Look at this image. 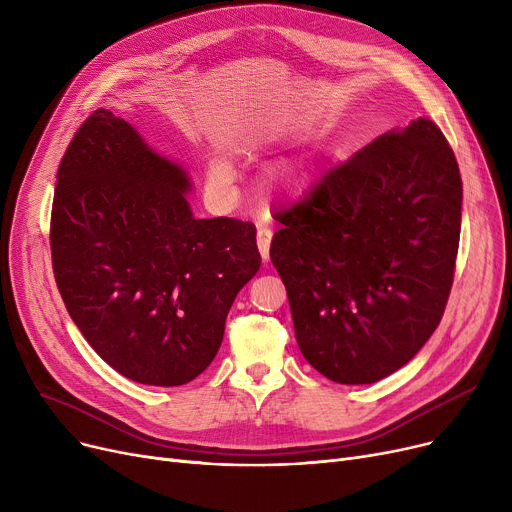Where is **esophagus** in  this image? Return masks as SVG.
Masks as SVG:
<instances>
[{
	"label": "esophagus",
	"mask_w": 512,
	"mask_h": 512,
	"mask_svg": "<svg viewBox=\"0 0 512 512\" xmlns=\"http://www.w3.org/2000/svg\"><path fill=\"white\" fill-rule=\"evenodd\" d=\"M272 236L274 232L267 228V226H261L257 230V247H259V253L263 257V261L270 259V245H272Z\"/></svg>",
	"instance_id": "34e87169"
}]
</instances>
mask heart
I'll return each instance as SVG.
<instances>
[{"instance_id": "obj_1", "label": "heart", "mask_w": 512, "mask_h": 512, "mask_svg": "<svg viewBox=\"0 0 512 512\" xmlns=\"http://www.w3.org/2000/svg\"><path fill=\"white\" fill-rule=\"evenodd\" d=\"M209 178H211L215 184H220V186L230 184L232 178H234L232 166L228 164L226 159H222V157L213 159L211 164H209ZM284 186H286V188H294V186H297V178H294V176H286V178H284Z\"/></svg>"}]
</instances>
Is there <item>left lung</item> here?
<instances>
[{"mask_svg": "<svg viewBox=\"0 0 512 512\" xmlns=\"http://www.w3.org/2000/svg\"><path fill=\"white\" fill-rule=\"evenodd\" d=\"M463 182L427 118L390 130L276 215L270 257L303 357L338 384L407 365L444 315Z\"/></svg>", "mask_w": 512, "mask_h": 512, "instance_id": "left-lung-1", "label": "left lung"}]
</instances>
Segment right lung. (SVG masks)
Wrapping results in <instances>:
<instances>
[{"label":"right lung","instance_id":"right-lung-1","mask_svg":"<svg viewBox=\"0 0 512 512\" xmlns=\"http://www.w3.org/2000/svg\"><path fill=\"white\" fill-rule=\"evenodd\" d=\"M191 188L107 110L83 122L58 168L49 240L64 305L107 365L147 386H182L209 367L261 265L255 226L197 220Z\"/></svg>","mask_w":512,"mask_h":512}]
</instances>
